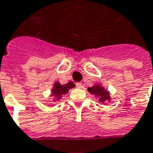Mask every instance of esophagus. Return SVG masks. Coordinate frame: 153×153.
Returning <instances> with one entry per match:
<instances>
[{
  "mask_svg": "<svg viewBox=\"0 0 153 153\" xmlns=\"http://www.w3.org/2000/svg\"><path fill=\"white\" fill-rule=\"evenodd\" d=\"M76 87H78V88H82V87H83V84H82V82H77V83L76 84Z\"/></svg>",
  "mask_w": 153,
  "mask_h": 153,
  "instance_id": "34e87169",
  "label": "esophagus"
}]
</instances>
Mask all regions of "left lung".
I'll use <instances>...</instances> for the list:
<instances>
[{
    "mask_svg": "<svg viewBox=\"0 0 153 153\" xmlns=\"http://www.w3.org/2000/svg\"><path fill=\"white\" fill-rule=\"evenodd\" d=\"M88 91L91 92V94H95L100 96V101L104 103L105 100H109V94L105 90H104L103 87L99 86V85H94L92 87H89Z\"/></svg>",
    "mask_w": 153,
    "mask_h": 153,
    "instance_id": "obj_1",
    "label": "left lung"
}]
</instances>
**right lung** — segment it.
Segmentation results:
<instances>
[{
    "label": "right lung",
    "instance_id": "add662e5",
    "mask_svg": "<svg viewBox=\"0 0 153 153\" xmlns=\"http://www.w3.org/2000/svg\"><path fill=\"white\" fill-rule=\"evenodd\" d=\"M75 85L72 82H68L66 85H61L58 82H56L54 84V87L53 88V96H55L57 99H60L62 95H65L67 92L72 87H74Z\"/></svg>",
    "mask_w": 153,
    "mask_h": 153
}]
</instances>
